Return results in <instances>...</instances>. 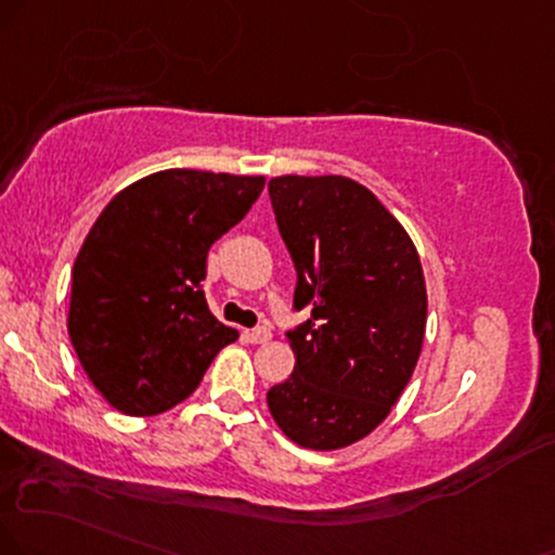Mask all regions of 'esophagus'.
<instances>
[{"mask_svg": "<svg viewBox=\"0 0 555 555\" xmlns=\"http://www.w3.org/2000/svg\"><path fill=\"white\" fill-rule=\"evenodd\" d=\"M246 339H249L251 345H264V341L272 339V332L267 330V326H257V330L246 332Z\"/></svg>", "mask_w": 555, "mask_h": 555, "instance_id": "1", "label": "esophagus"}]
</instances>
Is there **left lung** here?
<instances>
[{"instance_id": "8db88e82", "label": "left lung", "mask_w": 555, "mask_h": 555, "mask_svg": "<svg viewBox=\"0 0 555 555\" xmlns=\"http://www.w3.org/2000/svg\"><path fill=\"white\" fill-rule=\"evenodd\" d=\"M270 201L298 272L293 306H309L311 319L288 332L296 367L267 391V406L300 448H347L391 414L420 360V255L386 205L350 177H272Z\"/></svg>"}]
</instances>
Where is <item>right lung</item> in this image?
Here are the masks:
<instances>
[{
	"instance_id": "add662e5",
	"label": "right lung",
	"mask_w": 555,
	"mask_h": 555,
	"mask_svg": "<svg viewBox=\"0 0 555 555\" xmlns=\"http://www.w3.org/2000/svg\"><path fill=\"white\" fill-rule=\"evenodd\" d=\"M264 177L164 169L105 205L72 270L68 337L111 406L154 416L201 386L238 332L201 291L208 249L249 214Z\"/></svg>"
}]
</instances>
